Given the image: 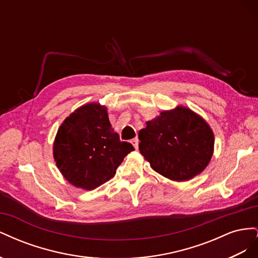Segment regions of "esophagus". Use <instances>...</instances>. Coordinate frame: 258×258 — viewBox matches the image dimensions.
Masks as SVG:
<instances>
[{"mask_svg": "<svg viewBox=\"0 0 258 258\" xmlns=\"http://www.w3.org/2000/svg\"><path fill=\"white\" fill-rule=\"evenodd\" d=\"M130 142H131V144H132V145H134V146H135V148H136V150H137V148L139 147V139H138V138H135V139H132Z\"/></svg>", "mask_w": 258, "mask_h": 258, "instance_id": "obj_1", "label": "esophagus"}]
</instances>
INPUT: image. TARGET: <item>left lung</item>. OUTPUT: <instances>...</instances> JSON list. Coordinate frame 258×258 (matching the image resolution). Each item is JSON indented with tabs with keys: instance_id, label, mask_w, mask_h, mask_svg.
Instances as JSON below:
<instances>
[{
	"instance_id": "1",
	"label": "left lung",
	"mask_w": 258,
	"mask_h": 258,
	"mask_svg": "<svg viewBox=\"0 0 258 258\" xmlns=\"http://www.w3.org/2000/svg\"><path fill=\"white\" fill-rule=\"evenodd\" d=\"M140 152L159 174L181 182L201 173L213 154L214 136L199 115L184 106L161 112L139 132Z\"/></svg>"
}]
</instances>
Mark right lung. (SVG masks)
Returning <instances> with one entry per match:
<instances>
[{"instance_id": "right-lung-1", "label": "right lung", "mask_w": 258, "mask_h": 258, "mask_svg": "<svg viewBox=\"0 0 258 258\" xmlns=\"http://www.w3.org/2000/svg\"><path fill=\"white\" fill-rule=\"evenodd\" d=\"M134 150L112 129L106 107L90 103L77 108L61 124L53 157L70 183L91 190L111 179L124 156Z\"/></svg>"}]
</instances>
